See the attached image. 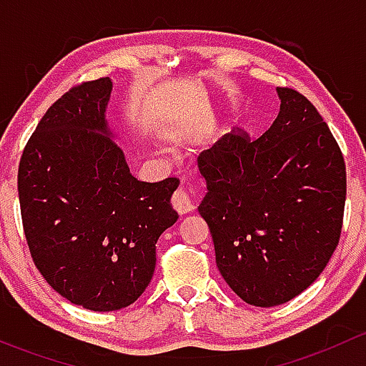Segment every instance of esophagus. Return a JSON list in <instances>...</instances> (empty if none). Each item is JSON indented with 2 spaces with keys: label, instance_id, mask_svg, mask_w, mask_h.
<instances>
[{
  "label": "esophagus",
  "instance_id": "34e87169",
  "mask_svg": "<svg viewBox=\"0 0 366 366\" xmlns=\"http://www.w3.org/2000/svg\"><path fill=\"white\" fill-rule=\"evenodd\" d=\"M172 205L179 214H189L194 210L193 198H191V194L186 189L175 191V194L172 198Z\"/></svg>",
  "mask_w": 366,
  "mask_h": 366
}]
</instances>
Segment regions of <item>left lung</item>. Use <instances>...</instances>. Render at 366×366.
Instances as JSON below:
<instances>
[{"label": "left lung", "mask_w": 366, "mask_h": 366, "mask_svg": "<svg viewBox=\"0 0 366 366\" xmlns=\"http://www.w3.org/2000/svg\"><path fill=\"white\" fill-rule=\"evenodd\" d=\"M280 113L258 139L227 134L198 156L216 264L248 305H283L308 289L340 241L345 162L315 106L276 88Z\"/></svg>", "instance_id": "left-lung-1"}]
</instances>
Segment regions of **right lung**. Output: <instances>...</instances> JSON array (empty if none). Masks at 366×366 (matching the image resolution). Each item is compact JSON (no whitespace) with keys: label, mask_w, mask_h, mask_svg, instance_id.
Here are the masks:
<instances>
[{"label":"right lung","mask_w":366,"mask_h":366,"mask_svg":"<svg viewBox=\"0 0 366 366\" xmlns=\"http://www.w3.org/2000/svg\"><path fill=\"white\" fill-rule=\"evenodd\" d=\"M109 77L61 95L19 162L26 241L46 282L72 305L114 312L132 305L156 269V242L179 214V180L142 182L108 120Z\"/></svg>","instance_id":"add662e5"}]
</instances>
